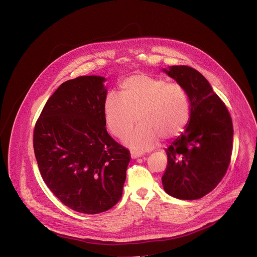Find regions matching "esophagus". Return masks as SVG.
Listing matches in <instances>:
<instances>
[{
  "mask_svg": "<svg viewBox=\"0 0 257 257\" xmlns=\"http://www.w3.org/2000/svg\"><path fill=\"white\" fill-rule=\"evenodd\" d=\"M141 156H143V153H141V152H138V151H131V158L136 159V158H138V157H141Z\"/></svg>",
  "mask_w": 257,
  "mask_h": 257,
  "instance_id": "1",
  "label": "esophagus"
}]
</instances>
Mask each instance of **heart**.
<instances>
[{
	"label": "heart",
	"mask_w": 257,
	"mask_h": 257,
	"mask_svg": "<svg viewBox=\"0 0 257 257\" xmlns=\"http://www.w3.org/2000/svg\"><path fill=\"white\" fill-rule=\"evenodd\" d=\"M119 95L111 92L105 99L106 124L115 138L123 139L139 119L140 125L125 140V145L138 152L151 149L158 139L180 136L190 121L191 101L186 89L166 79L133 74L120 82Z\"/></svg>",
	"instance_id": "heart-1"
}]
</instances>
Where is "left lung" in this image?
<instances>
[{
	"mask_svg": "<svg viewBox=\"0 0 257 257\" xmlns=\"http://www.w3.org/2000/svg\"><path fill=\"white\" fill-rule=\"evenodd\" d=\"M163 72L186 89L191 118L184 132L166 149L168 167L161 181L172 197L200 199L219 184L230 163L231 116L206 78L193 67L173 65Z\"/></svg>",
	"mask_w": 257,
	"mask_h": 257,
	"instance_id": "obj_1",
	"label": "left lung"
}]
</instances>
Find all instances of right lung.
<instances>
[{
  "label": "right lung",
  "mask_w": 257,
  "mask_h": 257,
  "mask_svg": "<svg viewBox=\"0 0 257 257\" xmlns=\"http://www.w3.org/2000/svg\"><path fill=\"white\" fill-rule=\"evenodd\" d=\"M105 81L101 76L65 81L47 101L33 134L47 186L64 205L88 214L117 203L131 158L105 128Z\"/></svg>",
  "instance_id": "obj_1"
}]
</instances>
